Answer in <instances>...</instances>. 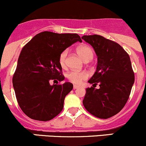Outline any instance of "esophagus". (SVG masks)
<instances>
[{
    "instance_id": "1",
    "label": "esophagus",
    "mask_w": 146,
    "mask_h": 146,
    "mask_svg": "<svg viewBox=\"0 0 146 146\" xmlns=\"http://www.w3.org/2000/svg\"><path fill=\"white\" fill-rule=\"evenodd\" d=\"M78 88H80L79 86H78V85H73V89H74V90H76V89H78Z\"/></svg>"
}]
</instances>
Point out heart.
<instances>
[{"mask_svg":"<svg viewBox=\"0 0 146 146\" xmlns=\"http://www.w3.org/2000/svg\"><path fill=\"white\" fill-rule=\"evenodd\" d=\"M77 52L84 61H90L92 59L94 52L92 49L88 45H82L78 47ZM68 52L67 50H64L60 54L59 57V64L63 68H65L67 66V56ZM89 78V73L86 71L79 70H71L67 74V78L70 82L76 85H80L84 80Z\"/></svg>","mask_w":146,"mask_h":146,"instance_id":"1","label":"heart"}]
</instances>
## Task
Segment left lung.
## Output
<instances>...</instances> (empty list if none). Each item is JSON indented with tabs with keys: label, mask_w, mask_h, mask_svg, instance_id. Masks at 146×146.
<instances>
[{
	"label": "left lung",
	"mask_w": 146,
	"mask_h": 146,
	"mask_svg": "<svg viewBox=\"0 0 146 146\" xmlns=\"http://www.w3.org/2000/svg\"><path fill=\"white\" fill-rule=\"evenodd\" d=\"M97 56L96 72L88 81L93 87L86 89L83 105L95 117L107 119L119 113L129 97L134 73L129 54L117 42L99 35L83 36ZM99 83L100 88L93 85Z\"/></svg>",
	"instance_id": "1"
}]
</instances>
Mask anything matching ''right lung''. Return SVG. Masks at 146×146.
I'll return each instance as SVG.
<instances>
[{"instance_id": "right-lung-1", "label": "right lung", "mask_w": 146, "mask_h": 146, "mask_svg": "<svg viewBox=\"0 0 146 146\" xmlns=\"http://www.w3.org/2000/svg\"><path fill=\"white\" fill-rule=\"evenodd\" d=\"M78 41L82 40L76 33L44 31L22 48L12 83L19 107L28 117L48 121L62 110L64 99L73 90V84L51 85L50 82L64 80L59 55Z\"/></svg>"}]
</instances>
